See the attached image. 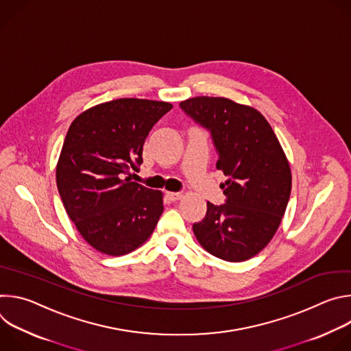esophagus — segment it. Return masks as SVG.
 Listing matches in <instances>:
<instances>
[{
    "label": "esophagus",
    "mask_w": 351,
    "mask_h": 351,
    "mask_svg": "<svg viewBox=\"0 0 351 351\" xmlns=\"http://www.w3.org/2000/svg\"><path fill=\"white\" fill-rule=\"evenodd\" d=\"M167 195H168L169 199H172V202H176V199H180V198H182L183 194H182L180 191H168Z\"/></svg>",
    "instance_id": "1"
}]
</instances>
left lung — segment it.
<instances>
[{
  "mask_svg": "<svg viewBox=\"0 0 351 351\" xmlns=\"http://www.w3.org/2000/svg\"><path fill=\"white\" fill-rule=\"evenodd\" d=\"M179 107L211 133L217 169L228 176L225 204L207 203L193 232L221 260L252 258L271 241L289 203L291 173L279 140L257 110L223 97H194Z\"/></svg>",
  "mask_w": 351,
  "mask_h": 351,
  "instance_id": "8db88e82",
  "label": "left lung"
}]
</instances>
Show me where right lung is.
<instances>
[{"instance_id": "add662e5", "label": "right lung", "mask_w": 351, "mask_h": 351, "mask_svg": "<svg viewBox=\"0 0 351 351\" xmlns=\"http://www.w3.org/2000/svg\"><path fill=\"white\" fill-rule=\"evenodd\" d=\"M171 110L164 101L119 98L84 111L69 126L57 187L76 229L98 252L128 254L153 233L162 193L125 175L138 171L148 132Z\"/></svg>"}]
</instances>
